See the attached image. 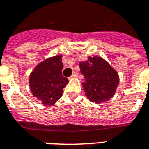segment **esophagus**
Listing matches in <instances>:
<instances>
[{"mask_svg":"<svg viewBox=\"0 0 149 149\" xmlns=\"http://www.w3.org/2000/svg\"><path fill=\"white\" fill-rule=\"evenodd\" d=\"M77 76H78V72H74V73H72V75L71 77H69V79H72V78L77 77Z\"/></svg>","mask_w":149,"mask_h":149,"instance_id":"esophagus-1","label":"esophagus"}]
</instances>
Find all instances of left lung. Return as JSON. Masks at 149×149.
I'll use <instances>...</instances> for the list:
<instances>
[{"instance_id": "left-lung-1", "label": "left lung", "mask_w": 149, "mask_h": 149, "mask_svg": "<svg viewBox=\"0 0 149 149\" xmlns=\"http://www.w3.org/2000/svg\"><path fill=\"white\" fill-rule=\"evenodd\" d=\"M84 76L82 83L85 95L92 102L99 104L111 99L119 84L117 72L100 56H89L88 61L80 62Z\"/></svg>"}]
</instances>
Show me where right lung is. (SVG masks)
I'll use <instances>...</instances> for the list:
<instances>
[{"instance_id":"right-lung-1","label":"right lung","mask_w":149,"mask_h":149,"mask_svg":"<svg viewBox=\"0 0 149 149\" xmlns=\"http://www.w3.org/2000/svg\"><path fill=\"white\" fill-rule=\"evenodd\" d=\"M62 56H55L40 62L29 77L33 97L44 105H53L62 97L68 80L62 75Z\"/></svg>"}]
</instances>
